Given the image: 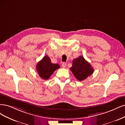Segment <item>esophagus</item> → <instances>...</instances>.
<instances>
[{"mask_svg":"<svg viewBox=\"0 0 125 125\" xmlns=\"http://www.w3.org/2000/svg\"><path fill=\"white\" fill-rule=\"evenodd\" d=\"M66 65V62H63L62 64V66L63 68H65Z\"/></svg>","mask_w":125,"mask_h":125,"instance_id":"1","label":"esophagus"}]
</instances>
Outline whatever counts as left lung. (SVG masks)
<instances>
[{"label": "left lung", "instance_id": "obj_1", "mask_svg": "<svg viewBox=\"0 0 125 125\" xmlns=\"http://www.w3.org/2000/svg\"><path fill=\"white\" fill-rule=\"evenodd\" d=\"M70 70L79 81H83L94 73V69L90 64L83 56L73 60Z\"/></svg>", "mask_w": 125, "mask_h": 125}]
</instances>
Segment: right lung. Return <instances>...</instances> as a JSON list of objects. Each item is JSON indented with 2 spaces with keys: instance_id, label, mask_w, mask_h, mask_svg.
<instances>
[{
  "instance_id": "add662e5",
  "label": "right lung",
  "mask_w": 125,
  "mask_h": 125,
  "mask_svg": "<svg viewBox=\"0 0 125 125\" xmlns=\"http://www.w3.org/2000/svg\"><path fill=\"white\" fill-rule=\"evenodd\" d=\"M60 67L58 64H53L49 57L45 55L36 65V70L42 79L47 80L49 78L53 72Z\"/></svg>"
}]
</instances>
